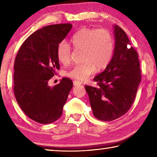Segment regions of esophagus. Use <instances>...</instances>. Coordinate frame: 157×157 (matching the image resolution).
<instances>
[{"label":"esophagus","mask_w":157,"mask_h":157,"mask_svg":"<svg viewBox=\"0 0 157 157\" xmlns=\"http://www.w3.org/2000/svg\"><path fill=\"white\" fill-rule=\"evenodd\" d=\"M82 84V82L78 80H74L73 81V85L74 86H80Z\"/></svg>","instance_id":"esophagus-1"}]
</instances>
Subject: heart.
<instances>
[{"label":"heart","mask_w":157,"mask_h":157,"mask_svg":"<svg viewBox=\"0 0 157 157\" xmlns=\"http://www.w3.org/2000/svg\"><path fill=\"white\" fill-rule=\"evenodd\" d=\"M70 44L82 52L80 64L74 66L68 72L71 78L85 80L96 71L107 67L112 59L115 44L112 34L106 29L82 28L73 34ZM57 56L60 63L68 64L71 56V47L62 41L57 47Z\"/></svg>","instance_id":"heart-1"}]
</instances>
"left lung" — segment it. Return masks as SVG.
Returning a JSON list of instances; mask_svg holds the SVG:
<instances>
[{
  "mask_svg": "<svg viewBox=\"0 0 157 157\" xmlns=\"http://www.w3.org/2000/svg\"><path fill=\"white\" fill-rule=\"evenodd\" d=\"M113 34V56L105 70L94 78L98 86H85L94 115L102 121L116 120L128 111L141 80L138 53L126 33L115 25Z\"/></svg>",
  "mask_w": 157,
  "mask_h": 157,
  "instance_id": "left-lung-1",
  "label": "left lung"
}]
</instances>
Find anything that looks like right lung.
I'll use <instances>...</instances> for the list:
<instances>
[{"mask_svg": "<svg viewBox=\"0 0 157 157\" xmlns=\"http://www.w3.org/2000/svg\"><path fill=\"white\" fill-rule=\"evenodd\" d=\"M72 26L63 23L39 29L25 39L15 58L16 100L23 112L39 123L49 124L60 118L73 88V82L66 78L54 86L48 84L59 69L57 47Z\"/></svg>", "mask_w": 157, "mask_h": 157, "instance_id": "right-lung-1", "label": "right lung"}]
</instances>
